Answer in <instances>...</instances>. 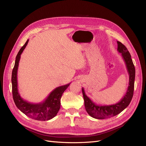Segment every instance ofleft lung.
I'll list each match as a JSON object with an SVG mask.
<instances>
[{
  "instance_id": "1",
  "label": "left lung",
  "mask_w": 146,
  "mask_h": 146,
  "mask_svg": "<svg viewBox=\"0 0 146 146\" xmlns=\"http://www.w3.org/2000/svg\"><path fill=\"white\" fill-rule=\"evenodd\" d=\"M117 43V51L121 54V56L124 60L128 74H129V84L126 94L121 100L113 105L109 106H100L93 102L87 96L82 87V92L84 100V106L86 111L91 117L97 119H107L119 114L124 110L130 104L133 94L134 81L135 77V69L133 65L131 56L126 46L119 41Z\"/></svg>"
}]
</instances>
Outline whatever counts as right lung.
Listing matches in <instances>:
<instances>
[{"instance_id":"add662e5","label":"right lung","mask_w":146,"mask_h":146,"mask_svg":"<svg viewBox=\"0 0 146 146\" xmlns=\"http://www.w3.org/2000/svg\"><path fill=\"white\" fill-rule=\"evenodd\" d=\"M29 39L17 54L15 65L12 72V92L13 100L15 106L22 113L32 119L45 121L54 117L60 108V99L63 93L68 88L70 83L56 87L52 91L45 100L39 103H31L23 99L20 95L17 82V71L19 65L21 54L27 45Z\"/></svg>"}]
</instances>
